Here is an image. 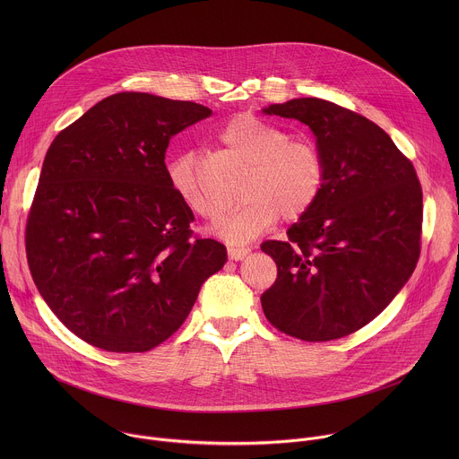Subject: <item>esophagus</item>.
<instances>
[{
	"label": "esophagus",
	"instance_id": "34e87169",
	"mask_svg": "<svg viewBox=\"0 0 459 459\" xmlns=\"http://www.w3.org/2000/svg\"><path fill=\"white\" fill-rule=\"evenodd\" d=\"M251 253L249 247H244V246H228V256L235 262L238 260H244L247 255Z\"/></svg>",
	"mask_w": 459,
	"mask_h": 459
}]
</instances>
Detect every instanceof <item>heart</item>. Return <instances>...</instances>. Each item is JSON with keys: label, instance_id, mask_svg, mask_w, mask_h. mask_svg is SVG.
<instances>
[{"label": "heart", "instance_id": "heart-1", "mask_svg": "<svg viewBox=\"0 0 459 459\" xmlns=\"http://www.w3.org/2000/svg\"><path fill=\"white\" fill-rule=\"evenodd\" d=\"M219 141L247 162L240 196L244 201L222 213L212 230L231 244H242L277 221L306 215L324 191L325 159L309 137H290V132L255 115L230 118L219 131ZM168 182L173 193L195 213L213 217L217 204L208 196L196 157L178 153L168 162Z\"/></svg>", "mask_w": 459, "mask_h": 459}]
</instances>
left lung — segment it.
<instances>
[{"mask_svg": "<svg viewBox=\"0 0 459 459\" xmlns=\"http://www.w3.org/2000/svg\"><path fill=\"white\" fill-rule=\"evenodd\" d=\"M316 135L325 186L315 206L262 244L277 264L262 295L266 320L284 333L324 342L373 322L420 256L422 187L411 160L366 117L306 97L263 109Z\"/></svg>", "mask_w": 459, "mask_h": 459, "instance_id": "left-lung-1", "label": "left lung"}]
</instances>
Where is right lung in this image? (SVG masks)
I'll return each instance as SVG.
<instances>
[{
    "mask_svg": "<svg viewBox=\"0 0 459 459\" xmlns=\"http://www.w3.org/2000/svg\"><path fill=\"white\" fill-rule=\"evenodd\" d=\"M212 111L150 93H115L51 143L26 221V258L51 311L79 339L148 351L189 316L226 247L195 235L168 182L171 137Z\"/></svg>",
    "mask_w": 459,
    "mask_h": 459,
    "instance_id": "add662e5",
    "label": "right lung"
}]
</instances>
